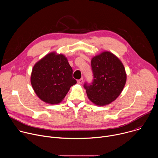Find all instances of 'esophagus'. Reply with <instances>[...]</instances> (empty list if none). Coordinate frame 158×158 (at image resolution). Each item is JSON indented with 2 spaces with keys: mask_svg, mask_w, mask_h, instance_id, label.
<instances>
[{
  "mask_svg": "<svg viewBox=\"0 0 158 158\" xmlns=\"http://www.w3.org/2000/svg\"><path fill=\"white\" fill-rule=\"evenodd\" d=\"M77 84H81L82 83V82H83V78H81V79H79V80H77Z\"/></svg>",
  "mask_w": 158,
  "mask_h": 158,
  "instance_id": "obj_1",
  "label": "esophagus"
}]
</instances>
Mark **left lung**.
<instances>
[{
	"mask_svg": "<svg viewBox=\"0 0 158 158\" xmlns=\"http://www.w3.org/2000/svg\"><path fill=\"white\" fill-rule=\"evenodd\" d=\"M91 66L94 74L93 84H84L87 98L98 106L108 105L118 98L124 87L127 79L124 66L109 51L94 56Z\"/></svg>",
	"mask_w": 158,
	"mask_h": 158,
	"instance_id": "8db88e82",
	"label": "left lung"
}]
</instances>
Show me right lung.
Instances as JSON below:
<instances>
[{
  "label": "right lung",
  "mask_w": 158,
  "mask_h": 158,
  "mask_svg": "<svg viewBox=\"0 0 158 158\" xmlns=\"http://www.w3.org/2000/svg\"><path fill=\"white\" fill-rule=\"evenodd\" d=\"M76 82L67 57L56 52H50L37 61L31 75L35 93L40 100L49 104L62 102Z\"/></svg>",
  "instance_id": "1"
}]
</instances>
